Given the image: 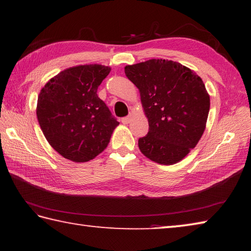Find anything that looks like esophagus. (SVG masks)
I'll return each mask as SVG.
<instances>
[{
	"instance_id": "34e87169",
	"label": "esophagus",
	"mask_w": 251,
	"mask_h": 251,
	"mask_svg": "<svg viewBox=\"0 0 251 251\" xmlns=\"http://www.w3.org/2000/svg\"><path fill=\"white\" fill-rule=\"evenodd\" d=\"M121 121H122L123 124H128V123H130V121H131V116H127V117L122 118Z\"/></svg>"
}]
</instances>
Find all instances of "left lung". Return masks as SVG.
Here are the masks:
<instances>
[{
    "instance_id": "obj_1",
    "label": "left lung",
    "mask_w": 251,
    "mask_h": 251,
    "mask_svg": "<svg viewBox=\"0 0 251 251\" xmlns=\"http://www.w3.org/2000/svg\"><path fill=\"white\" fill-rule=\"evenodd\" d=\"M139 90L149 132L138 139L140 151L159 164L172 165L197 146L207 122L210 99L198 75L168 59L125 67Z\"/></svg>"
}]
</instances>
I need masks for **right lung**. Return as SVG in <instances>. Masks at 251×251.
Returning <instances> with one entry per match:
<instances>
[{
	"instance_id": "1",
	"label": "right lung",
	"mask_w": 251,
	"mask_h": 251,
	"mask_svg": "<svg viewBox=\"0 0 251 251\" xmlns=\"http://www.w3.org/2000/svg\"><path fill=\"white\" fill-rule=\"evenodd\" d=\"M110 72L101 64L78 65L60 72L42 88L38 121L50 146L63 158L87 162L110 143L119 122L97 96Z\"/></svg>"
}]
</instances>
